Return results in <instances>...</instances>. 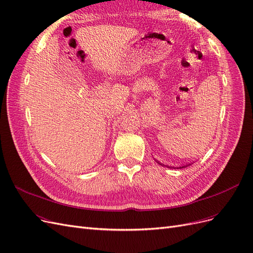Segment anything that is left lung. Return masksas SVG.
I'll return each mask as SVG.
<instances>
[{
  "label": "left lung",
  "instance_id": "1",
  "mask_svg": "<svg viewBox=\"0 0 253 253\" xmlns=\"http://www.w3.org/2000/svg\"><path fill=\"white\" fill-rule=\"evenodd\" d=\"M154 160L155 162L158 164V165H160V166H163V167H167V168H170V169H183V168H187V167H189V166H191L192 165L193 163H189V164H185V165H180L179 167H172V166H168V165H164V164H162L160 162H158L157 159H155L154 158Z\"/></svg>",
  "mask_w": 253,
  "mask_h": 253
}]
</instances>
